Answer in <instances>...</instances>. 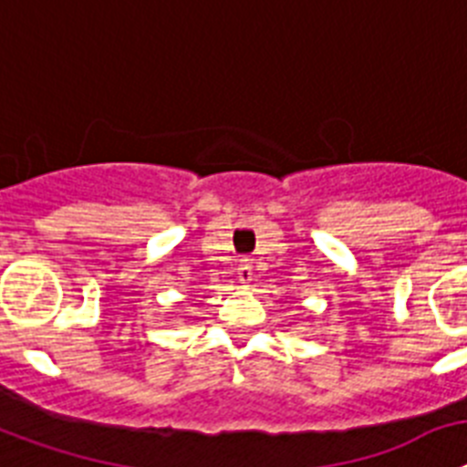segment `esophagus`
Segmentation results:
<instances>
[{
    "instance_id": "esophagus-1",
    "label": "esophagus",
    "mask_w": 467,
    "mask_h": 467,
    "mask_svg": "<svg viewBox=\"0 0 467 467\" xmlns=\"http://www.w3.org/2000/svg\"><path fill=\"white\" fill-rule=\"evenodd\" d=\"M237 277H239V282H242V284H249L251 279H254V265H251L246 258H244V261H239Z\"/></svg>"
}]
</instances>
